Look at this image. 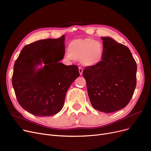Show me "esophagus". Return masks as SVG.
Instances as JSON below:
<instances>
[{"label": "esophagus", "instance_id": "1", "mask_svg": "<svg viewBox=\"0 0 151 151\" xmlns=\"http://www.w3.org/2000/svg\"><path fill=\"white\" fill-rule=\"evenodd\" d=\"M78 70H79V72H80V75H81L83 74V70L81 67H79V68H78Z\"/></svg>", "mask_w": 151, "mask_h": 151}]
</instances>
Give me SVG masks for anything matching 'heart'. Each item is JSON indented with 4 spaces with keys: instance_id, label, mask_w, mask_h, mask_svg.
Segmentation results:
<instances>
[{
    "instance_id": "heart-1",
    "label": "heart",
    "mask_w": 151,
    "mask_h": 151,
    "mask_svg": "<svg viewBox=\"0 0 151 151\" xmlns=\"http://www.w3.org/2000/svg\"><path fill=\"white\" fill-rule=\"evenodd\" d=\"M68 58L80 60L86 67H92L99 63L103 57L102 44L91 38L76 39L68 45Z\"/></svg>"
}]
</instances>
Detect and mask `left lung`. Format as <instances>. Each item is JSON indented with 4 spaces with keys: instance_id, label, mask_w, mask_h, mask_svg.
Returning <instances> with one entry per match:
<instances>
[{
    "instance_id": "8db88e82",
    "label": "left lung",
    "mask_w": 151,
    "mask_h": 151,
    "mask_svg": "<svg viewBox=\"0 0 151 151\" xmlns=\"http://www.w3.org/2000/svg\"><path fill=\"white\" fill-rule=\"evenodd\" d=\"M101 39L102 59L94 66L85 68L83 76L93 107L111 113L125 107L132 99L136 86L137 65L125 45L109 37Z\"/></svg>"
}]
</instances>
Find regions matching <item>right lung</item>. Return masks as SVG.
Listing matches in <instances>:
<instances>
[{"label": "right lung", "instance_id": "obj_1", "mask_svg": "<svg viewBox=\"0 0 151 151\" xmlns=\"http://www.w3.org/2000/svg\"><path fill=\"white\" fill-rule=\"evenodd\" d=\"M65 36L28 44L16 60L12 85L23 109L38 116H49L63 108L65 94L80 76L76 65L59 62L65 55ZM44 64L37 69V65Z\"/></svg>", "mask_w": 151, "mask_h": 151}]
</instances>
